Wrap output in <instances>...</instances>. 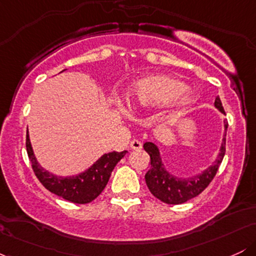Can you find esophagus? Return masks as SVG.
I'll return each instance as SVG.
<instances>
[{"label": "esophagus", "mask_w": 256, "mask_h": 256, "mask_svg": "<svg viewBox=\"0 0 256 256\" xmlns=\"http://www.w3.org/2000/svg\"><path fill=\"white\" fill-rule=\"evenodd\" d=\"M130 146L132 150H140V149H142V143H140L138 140H131Z\"/></svg>", "instance_id": "1"}]
</instances>
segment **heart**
I'll list each match as a JSON object with an SVG mask.
<instances>
[{
  "label": "heart",
  "mask_w": 256,
  "mask_h": 256,
  "mask_svg": "<svg viewBox=\"0 0 256 256\" xmlns=\"http://www.w3.org/2000/svg\"><path fill=\"white\" fill-rule=\"evenodd\" d=\"M132 107L152 108L167 104L170 110L184 112L196 104V96L180 79L170 74H152L132 82L126 90Z\"/></svg>",
  "instance_id": "1"
}]
</instances>
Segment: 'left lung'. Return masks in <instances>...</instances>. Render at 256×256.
Masks as SVG:
<instances>
[{
    "label": "left lung",
    "instance_id": "8db88e82",
    "mask_svg": "<svg viewBox=\"0 0 256 256\" xmlns=\"http://www.w3.org/2000/svg\"><path fill=\"white\" fill-rule=\"evenodd\" d=\"M214 107L222 114H225L222 101L219 98H216ZM224 134H222V144L216 161L207 168L198 174H194L192 177H178L173 174L165 167L162 162L160 149L152 142H146L143 144L144 150L150 156V170L146 173V183L148 189L155 198L160 201L168 204H180L189 201L201 194L208 184L212 182L214 176L216 174L220 164L225 155V142H226V130H228V122L224 119Z\"/></svg>",
    "mask_w": 256,
    "mask_h": 256
}]
</instances>
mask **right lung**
<instances>
[{
	"instance_id": "obj_1",
	"label": "right lung",
	"mask_w": 256,
	"mask_h": 256,
	"mask_svg": "<svg viewBox=\"0 0 256 256\" xmlns=\"http://www.w3.org/2000/svg\"><path fill=\"white\" fill-rule=\"evenodd\" d=\"M26 150L30 158L34 174L38 180L43 184V186L55 195L78 204H89L104 192L110 180L112 171L128 152L126 150L122 152H106L84 172L76 176L62 177V176H56L49 172L38 164L34 149H32L28 131L26 134Z\"/></svg>"
}]
</instances>
